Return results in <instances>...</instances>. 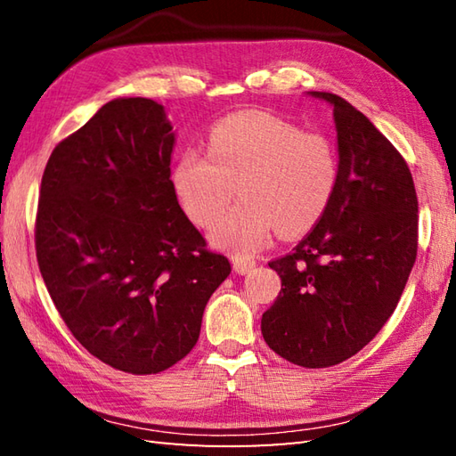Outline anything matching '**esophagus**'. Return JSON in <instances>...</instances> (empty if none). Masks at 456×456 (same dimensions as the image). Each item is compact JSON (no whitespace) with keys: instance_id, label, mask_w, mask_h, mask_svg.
I'll list each match as a JSON object with an SVG mask.
<instances>
[{"instance_id":"34e87169","label":"esophagus","mask_w":456,"mask_h":456,"mask_svg":"<svg viewBox=\"0 0 456 456\" xmlns=\"http://www.w3.org/2000/svg\"><path fill=\"white\" fill-rule=\"evenodd\" d=\"M233 268H235L237 274H247V273H250V270L255 268V258L235 255L233 256Z\"/></svg>"}]
</instances>
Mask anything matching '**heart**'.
Segmentation results:
<instances>
[{"instance_id":"1","label":"heart","mask_w":456,"mask_h":456,"mask_svg":"<svg viewBox=\"0 0 456 456\" xmlns=\"http://www.w3.org/2000/svg\"><path fill=\"white\" fill-rule=\"evenodd\" d=\"M183 213L211 227L237 191L240 201L213 227L221 248L250 253L274 227L294 237L314 227L333 198L338 154L322 133L265 111H240L211 127L208 152L186 149L172 167Z\"/></svg>"}]
</instances>
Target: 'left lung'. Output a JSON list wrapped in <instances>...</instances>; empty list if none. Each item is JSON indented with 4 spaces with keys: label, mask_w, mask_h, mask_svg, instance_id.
Wrapping results in <instances>:
<instances>
[{
    "label": "left lung",
    "mask_w": 456,
    "mask_h": 456,
    "mask_svg": "<svg viewBox=\"0 0 456 456\" xmlns=\"http://www.w3.org/2000/svg\"><path fill=\"white\" fill-rule=\"evenodd\" d=\"M333 105L338 180L323 216L274 268L282 289L263 314L266 345L304 368H327L368 345L394 314L418 256V193L394 144L351 103Z\"/></svg>",
    "instance_id": "1"
}]
</instances>
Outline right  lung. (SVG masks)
Here are the masks:
<instances>
[{
  "label": "right lung",
  "mask_w": 456,
  "mask_h": 456,
  "mask_svg": "<svg viewBox=\"0 0 456 456\" xmlns=\"http://www.w3.org/2000/svg\"><path fill=\"white\" fill-rule=\"evenodd\" d=\"M172 147L160 103L111 100L56 144L38 193L37 260L58 314L86 351L129 374L182 361L231 273L180 208Z\"/></svg>",
  "instance_id": "right-lung-1"
}]
</instances>
